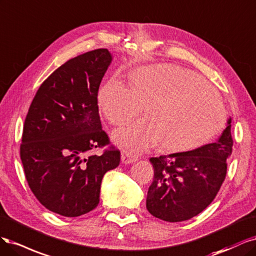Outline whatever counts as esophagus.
I'll return each mask as SVG.
<instances>
[{"instance_id":"34e87169","label":"esophagus","mask_w":256,"mask_h":256,"mask_svg":"<svg viewBox=\"0 0 256 256\" xmlns=\"http://www.w3.org/2000/svg\"><path fill=\"white\" fill-rule=\"evenodd\" d=\"M121 160L123 164H132V162H135L137 160L136 156L130 155L126 152H122L121 153Z\"/></svg>"}]
</instances>
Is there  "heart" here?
Returning <instances> with one entry per match:
<instances>
[{"label": "heart", "instance_id": "b5f03b06", "mask_svg": "<svg viewBox=\"0 0 256 256\" xmlns=\"http://www.w3.org/2000/svg\"><path fill=\"white\" fill-rule=\"evenodd\" d=\"M130 85L112 76L98 92L107 121L122 126L146 107V117L114 130L116 144L142 153L160 144L166 151H183L205 144L224 128L226 110L221 98L192 70L164 64L132 73Z\"/></svg>", "mask_w": 256, "mask_h": 256}]
</instances>
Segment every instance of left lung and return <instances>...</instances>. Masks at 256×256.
Returning <instances> with one entry per match:
<instances>
[{"mask_svg":"<svg viewBox=\"0 0 256 256\" xmlns=\"http://www.w3.org/2000/svg\"><path fill=\"white\" fill-rule=\"evenodd\" d=\"M230 121L216 142L150 158L154 178L146 208L151 215L168 222L185 221L199 215L215 199L232 154Z\"/></svg>","mask_w":256,"mask_h":256,"instance_id":"obj_1","label":"left lung"}]
</instances>
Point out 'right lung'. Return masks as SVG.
Masks as SVG:
<instances>
[{
    "label": "right lung",
    "mask_w": 256,
    "mask_h": 256,
    "mask_svg": "<svg viewBox=\"0 0 256 256\" xmlns=\"http://www.w3.org/2000/svg\"><path fill=\"white\" fill-rule=\"evenodd\" d=\"M96 48L57 68L36 92L24 121L20 158L32 194L46 208L78 217L100 202L102 178L119 166L120 151L110 144L98 114V92L112 62Z\"/></svg>",
    "instance_id": "1"
}]
</instances>
